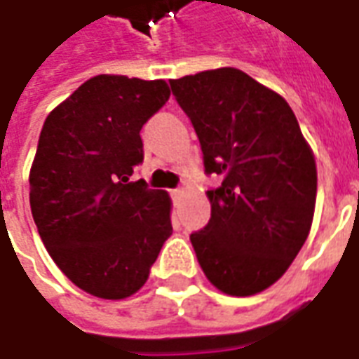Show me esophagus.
<instances>
[{
    "mask_svg": "<svg viewBox=\"0 0 359 359\" xmlns=\"http://www.w3.org/2000/svg\"><path fill=\"white\" fill-rule=\"evenodd\" d=\"M180 192H182L180 188H172V190H171V196H172V198H179V196H180Z\"/></svg>",
    "mask_w": 359,
    "mask_h": 359,
    "instance_id": "34e87169",
    "label": "esophagus"
}]
</instances>
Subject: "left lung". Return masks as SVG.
<instances>
[{"label":"left lung","instance_id":"8db88e82","mask_svg":"<svg viewBox=\"0 0 359 359\" xmlns=\"http://www.w3.org/2000/svg\"><path fill=\"white\" fill-rule=\"evenodd\" d=\"M204 155L212 217L190 235L205 278L252 295L282 278L307 239L317 167L290 104L235 67L171 79Z\"/></svg>","mask_w":359,"mask_h":359}]
</instances>
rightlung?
Listing matches in <instances>:
<instances>
[{"label":"right lung","instance_id":"obj_1","mask_svg":"<svg viewBox=\"0 0 359 359\" xmlns=\"http://www.w3.org/2000/svg\"><path fill=\"white\" fill-rule=\"evenodd\" d=\"M169 95L163 79L97 75L40 132L32 219L57 268L102 299L136 293L172 233L169 194L130 179L144 163L140 130Z\"/></svg>","mask_w":359,"mask_h":359}]
</instances>
